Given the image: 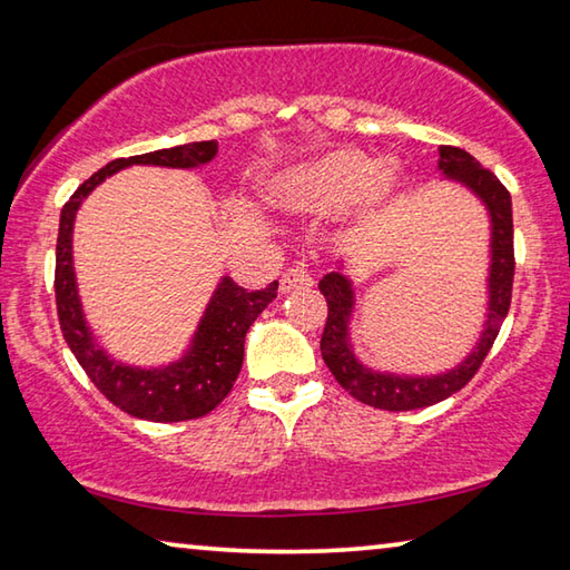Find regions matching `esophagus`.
Instances as JSON below:
<instances>
[{
  "mask_svg": "<svg viewBox=\"0 0 570 570\" xmlns=\"http://www.w3.org/2000/svg\"><path fill=\"white\" fill-rule=\"evenodd\" d=\"M308 286H314V278L302 266L286 268L282 278H278V292L282 294H292V292H298V288H308Z\"/></svg>",
  "mask_w": 570,
  "mask_h": 570,
  "instance_id": "obj_1",
  "label": "esophagus"
}]
</instances>
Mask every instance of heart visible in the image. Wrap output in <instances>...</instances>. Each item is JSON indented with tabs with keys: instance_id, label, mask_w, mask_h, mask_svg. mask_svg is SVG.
Returning a JSON list of instances; mask_svg holds the SVG:
<instances>
[{
	"instance_id": "heart-1",
	"label": "heart",
	"mask_w": 570,
	"mask_h": 570,
	"mask_svg": "<svg viewBox=\"0 0 570 570\" xmlns=\"http://www.w3.org/2000/svg\"><path fill=\"white\" fill-rule=\"evenodd\" d=\"M404 186L402 168L377 163L360 150H334L286 170L268 186V198L292 214L324 216L352 206L356 226H372L397 204Z\"/></svg>"
}]
</instances>
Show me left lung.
<instances>
[{
  "instance_id": "1",
  "label": "left lung",
  "mask_w": 570,
  "mask_h": 570,
  "mask_svg": "<svg viewBox=\"0 0 570 570\" xmlns=\"http://www.w3.org/2000/svg\"><path fill=\"white\" fill-rule=\"evenodd\" d=\"M438 170L442 178L460 183L468 188L482 206L490 218V264L485 278V320L480 326V336L472 350L462 360L438 374H397V372H380L364 364L354 354L352 342V320L356 308L354 282L346 274V262H340L336 272L326 274L320 282V292L330 304V316L322 334V356L330 372L342 387L364 404L377 410L404 412V410H422L430 404L448 400L450 394L465 387L475 377L482 360H485L490 346L503 326L510 292H513V204L510 193L505 190L493 173L482 168L480 163L462 148L442 146Z\"/></svg>"
}]
</instances>
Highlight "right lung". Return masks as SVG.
Returning a JSON list of instances; mask_svg holds the SVG:
<instances>
[{"mask_svg": "<svg viewBox=\"0 0 570 570\" xmlns=\"http://www.w3.org/2000/svg\"><path fill=\"white\" fill-rule=\"evenodd\" d=\"M218 142L200 140L186 146L163 148L142 156L118 158L100 168L92 178L72 193L60 214V236H57L55 296L62 336L75 360L115 407L132 417L150 422H183L204 417L234 387L244 364V342L256 316L276 298L278 284H268L262 292H246L230 276H220L216 292L210 294L206 312L200 316L188 350L176 362L160 366H135L118 362L102 350L98 336L85 320L80 292H77L72 264V230L75 216L82 200L100 186L105 178L130 166L160 168H200L216 158Z\"/></svg>", "mask_w": 570, "mask_h": 570, "instance_id": "add662e5", "label": "right lung"}]
</instances>
